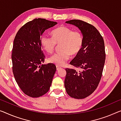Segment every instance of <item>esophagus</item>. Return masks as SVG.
Returning <instances> with one entry per match:
<instances>
[{
    "mask_svg": "<svg viewBox=\"0 0 121 121\" xmlns=\"http://www.w3.org/2000/svg\"><path fill=\"white\" fill-rule=\"evenodd\" d=\"M60 69H61L60 67H59V66H56V70H57V71H59V70H60Z\"/></svg>",
    "mask_w": 121,
    "mask_h": 121,
    "instance_id": "obj_1",
    "label": "esophagus"
}]
</instances>
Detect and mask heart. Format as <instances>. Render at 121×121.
I'll list each match as a JSON object with an SVG mask.
<instances>
[{
  "instance_id": "obj_1",
  "label": "heart",
  "mask_w": 121,
  "mask_h": 121,
  "mask_svg": "<svg viewBox=\"0 0 121 121\" xmlns=\"http://www.w3.org/2000/svg\"><path fill=\"white\" fill-rule=\"evenodd\" d=\"M52 37L43 35L41 38L42 47L48 53L52 54L57 45L61 51L50 56L48 61L59 66L65 65L70 55L78 54L83 44V36L80 31L73 30L69 27L61 26L52 32Z\"/></svg>"
}]
</instances>
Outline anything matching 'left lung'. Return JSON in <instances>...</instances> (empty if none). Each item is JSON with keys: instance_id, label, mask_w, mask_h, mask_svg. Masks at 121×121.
<instances>
[{"instance_id": "obj_1", "label": "left lung", "mask_w": 121, "mask_h": 121, "mask_svg": "<svg viewBox=\"0 0 121 121\" xmlns=\"http://www.w3.org/2000/svg\"><path fill=\"white\" fill-rule=\"evenodd\" d=\"M66 23L74 25L83 35V44L80 52L70 62L75 69L66 68L65 87L72 98H85L98 87L105 60L103 38L95 27L86 22L72 19Z\"/></svg>"}]
</instances>
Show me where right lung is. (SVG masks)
I'll list each match as a JSON object with an SVG mask.
<instances>
[{
	"instance_id": "add662e5",
	"label": "right lung",
	"mask_w": 121,
	"mask_h": 121,
	"mask_svg": "<svg viewBox=\"0 0 121 121\" xmlns=\"http://www.w3.org/2000/svg\"><path fill=\"white\" fill-rule=\"evenodd\" d=\"M56 24V22L35 18L22 26L14 37L12 71L19 87L29 97L42 96L51 86L56 67L52 63L40 65L46 58L41 38L45 30Z\"/></svg>"
}]
</instances>
